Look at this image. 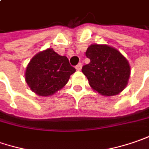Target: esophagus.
Wrapping results in <instances>:
<instances>
[{
	"label": "esophagus",
	"instance_id": "34e87169",
	"mask_svg": "<svg viewBox=\"0 0 149 149\" xmlns=\"http://www.w3.org/2000/svg\"><path fill=\"white\" fill-rule=\"evenodd\" d=\"M81 68H82V63H81V62H79V63L76 66V69L78 70V71H80L81 69Z\"/></svg>",
	"mask_w": 149,
	"mask_h": 149
}]
</instances>
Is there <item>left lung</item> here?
Returning <instances> with one entry per match:
<instances>
[{
	"instance_id": "1",
	"label": "left lung",
	"mask_w": 149,
	"mask_h": 149,
	"mask_svg": "<svg viewBox=\"0 0 149 149\" xmlns=\"http://www.w3.org/2000/svg\"><path fill=\"white\" fill-rule=\"evenodd\" d=\"M86 56L90 62L81 71L94 90L103 96H114L126 87L130 67L117 49L107 45H91Z\"/></svg>"
}]
</instances>
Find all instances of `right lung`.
<instances>
[{
	"label": "right lung",
	"mask_w": 149,
	"mask_h": 149,
	"mask_svg": "<svg viewBox=\"0 0 149 149\" xmlns=\"http://www.w3.org/2000/svg\"><path fill=\"white\" fill-rule=\"evenodd\" d=\"M76 69L65 56L49 48L36 54L26 70L25 79L32 92L47 97L64 87Z\"/></svg>",
	"instance_id": "add662e5"
}]
</instances>
